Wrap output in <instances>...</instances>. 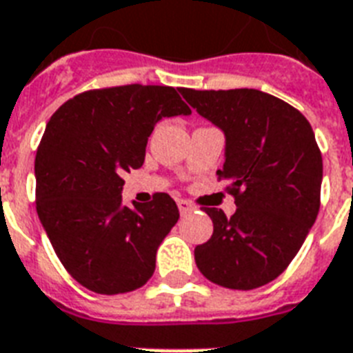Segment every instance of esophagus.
Listing matches in <instances>:
<instances>
[{
	"label": "esophagus",
	"instance_id": "1",
	"mask_svg": "<svg viewBox=\"0 0 353 353\" xmlns=\"http://www.w3.org/2000/svg\"><path fill=\"white\" fill-rule=\"evenodd\" d=\"M177 208L181 214H188V212L194 210V205L190 201H186V199H177Z\"/></svg>",
	"mask_w": 353,
	"mask_h": 353
}]
</instances>
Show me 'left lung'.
I'll list each match as a JSON object with an SVG mask.
<instances>
[{
  "mask_svg": "<svg viewBox=\"0 0 353 353\" xmlns=\"http://www.w3.org/2000/svg\"><path fill=\"white\" fill-rule=\"evenodd\" d=\"M181 94L225 134L219 181L237 210L205 208L214 234L194 250L203 276L232 290H254L279 277L305 243L319 212L323 157L306 117L256 88Z\"/></svg>",
  "mask_w": 353,
  "mask_h": 353,
  "instance_id": "obj_1",
  "label": "left lung"
}]
</instances>
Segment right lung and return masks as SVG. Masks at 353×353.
<instances>
[{
	"label": "right lung",
	"instance_id": "obj_1",
	"mask_svg": "<svg viewBox=\"0 0 353 353\" xmlns=\"http://www.w3.org/2000/svg\"><path fill=\"white\" fill-rule=\"evenodd\" d=\"M188 114L176 88L125 85L79 94L47 123L34 163L37 216L63 266L88 290L125 294L156 270L179 210L168 194L128 208L121 176L143 165L157 121Z\"/></svg>",
	"mask_w": 353,
	"mask_h": 353
}]
</instances>
